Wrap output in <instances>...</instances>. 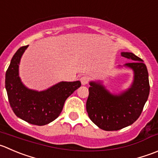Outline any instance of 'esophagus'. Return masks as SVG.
I'll return each instance as SVG.
<instances>
[{
  "label": "esophagus",
  "mask_w": 158,
  "mask_h": 158,
  "mask_svg": "<svg viewBox=\"0 0 158 158\" xmlns=\"http://www.w3.org/2000/svg\"><path fill=\"white\" fill-rule=\"evenodd\" d=\"M80 81L82 85H86L89 82V78L87 76H82V77H81Z\"/></svg>",
  "instance_id": "obj_1"
}]
</instances>
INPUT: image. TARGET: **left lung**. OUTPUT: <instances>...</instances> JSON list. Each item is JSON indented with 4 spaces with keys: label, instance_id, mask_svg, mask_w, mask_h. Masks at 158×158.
Instances as JSON below:
<instances>
[{
    "label": "left lung",
    "instance_id": "obj_1",
    "mask_svg": "<svg viewBox=\"0 0 158 158\" xmlns=\"http://www.w3.org/2000/svg\"><path fill=\"white\" fill-rule=\"evenodd\" d=\"M133 62L125 67L134 72V80L127 89L111 93L100 81L89 82L86 110L90 120L100 129L118 131L133 124L141 114L148 99L150 84L148 72L143 61L131 52H121Z\"/></svg>",
    "mask_w": 158,
    "mask_h": 158
}]
</instances>
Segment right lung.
<instances>
[{"instance_id":"right-lung-1","label":"right lung","mask_w":158,"mask_h":158,"mask_svg":"<svg viewBox=\"0 0 158 158\" xmlns=\"http://www.w3.org/2000/svg\"><path fill=\"white\" fill-rule=\"evenodd\" d=\"M27 47H21L12 57L6 72L5 88L15 114L27 123L43 126L59 116L66 99L81 86V82H60L43 91L26 87L19 76V64Z\"/></svg>"}]
</instances>
